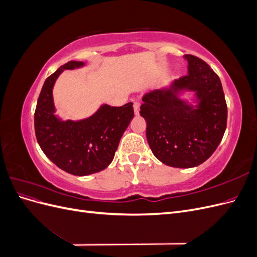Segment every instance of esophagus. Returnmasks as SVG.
Returning <instances> with one entry per match:
<instances>
[{"label": "esophagus", "instance_id": "1", "mask_svg": "<svg viewBox=\"0 0 257 257\" xmlns=\"http://www.w3.org/2000/svg\"><path fill=\"white\" fill-rule=\"evenodd\" d=\"M133 107H134V113H135L136 115H138V114H139V110H141V103H139V102H135L134 105H133Z\"/></svg>", "mask_w": 257, "mask_h": 257}]
</instances>
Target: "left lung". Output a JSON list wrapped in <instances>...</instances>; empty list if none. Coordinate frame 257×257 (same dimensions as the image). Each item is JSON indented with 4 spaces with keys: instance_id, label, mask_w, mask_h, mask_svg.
I'll return each instance as SVG.
<instances>
[{
    "instance_id": "obj_1",
    "label": "left lung",
    "mask_w": 257,
    "mask_h": 257,
    "mask_svg": "<svg viewBox=\"0 0 257 257\" xmlns=\"http://www.w3.org/2000/svg\"><path fill=\"white\" fill-rule=\"evenodd\" d=\"M188 75L144 95L141 114L147 141L163 164L192 168L211 157L226 130L221 80L205 61L185 54ZM192 92L189 101L182 95Z\"/></svg>"
}]
</instances>
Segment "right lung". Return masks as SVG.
Instances as JSON below:
<instances>
[{
  "label": "right lung",
  "instance_id": "add662e5",
  "mask_svg": "<svg viewBox=\"0 0 257 257\" xmlns=\"http://www.w3.org/2000/svg\"><path fill=\"white\" fill-rule=\"evenodd\" d=\"M84 62L71 61L46 79L34 114L35 135L43 152L64 172L88 176L110 164L120 139L134 116L133 103L121 107L107 104L82 120H63L56 114L53 87L65 69H76Z\"/></svg>",
  "mask_w": 257,
  "mask_h": 257
}]
</instances>
